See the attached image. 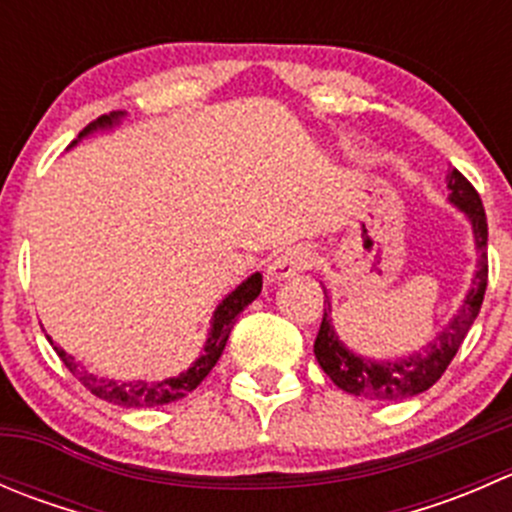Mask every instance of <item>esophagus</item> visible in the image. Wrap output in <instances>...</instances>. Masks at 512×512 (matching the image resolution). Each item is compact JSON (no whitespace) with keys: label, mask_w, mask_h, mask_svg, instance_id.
I'll list each match as a JSON object with an SVG mask.
<instances>
[{"label":"esophagus","mask_w":512,"mask_h":512,"mask_svg":"<svg viewBox=\"0 0 512 512\" xmlns=\"http://www.w3.org/2000/svg\"><path fill=\"white\" fill-rule=\"evenodd\" d=\"M312 260L314 257L307 247H299V245L287 247V250H282L280 255L270 262V267H267V280L270 282L287 280V277H292V275H297V272L312 267Z\"/></svg>","instance_id":"obj_1"}]
</instances>
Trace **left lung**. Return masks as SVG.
<instances>
[{"mask_svg": "<svg viewBox=\"0 0 512 512\" xmlns=\"http://www.w3.org/2000/svg\"><path fill=\"white\" fill-rule=\"evenodd\" d=\"M446 188L448 203L461 210L471 223L473 245H476L478 255L471 289L463 297L458 312L443 324L441 332L426 347L409 356H396V359H371V356H361L349 349L334 329L332 297L324 289V317L317 339H314V356L324 374L347 394L374 401H404L423 394L441 379L446 366L461 349L471 324L476 322L485 285H488V252H485L488 250V223H485V210L476 188L456 168L448 173Z\"/></svg>", "mask_w": 512, "mask_h": 512, "instance_id": "1", "label": "left lung"}]
</instances>
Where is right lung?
<instances>
[{"mask_svg": "<svg viewBox=\"0 0 512 512\" xmlns=\"http://www.w3.org/2000/svg\"><path fill=\"white\" fill-rule=\"evenodd\" d=\"M126 118V111H113L108 116L96 118L94 123L84 128L79 133L74 143L69 148H74L76 143H81L84 138L94 136L98 131H113L118 123ZM262 292V275L260 272H252L247 280H242L232 292H227L220 304L215 307L213 319H210V329H208V339L203 344V352H200L198 359L188 366L180 374L168 376V379H111V376H101L96 371H91L89 366H84L81 361H76L74 354L64 352L59 344L54 342L51 337H46L54 347V352L59 354V359L64 361L66 369L91 391V394L98 396V399L108 401L113 406H123V409H151V406H163V404H173V401L183 399L188 396L205 376L210 374L215 364H218L220 354H223L227 337L232 332V324H235L237 314L252 304L257 299V294Z\"/></svg>", "mask_w": 512, "mask_h": 512, "instance_id": "right-lung-1", "label": "right lung"}]
</instances>
